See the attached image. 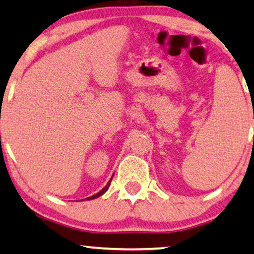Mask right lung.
<instances>
[{
	"instance_id": "1",
	"label": "right lung",
	"mask_w": 254,
	"mask_h": 254,
	"mask_svg": "<svg viewBox=\"0 0 254 254\" xmlns=\"http://www.w3.org/2000/svg\"><path fill=\"white\" fill-rule=\"evenodd\" d=\"M111 179H112V177L110 178V181H109V182H108V184H107V185H105V186H104V188H103V189H102V190L98 192V193H96V194H94V195H91V197H88V198H86V200H91V199L98 198V197H99V195H102V194H103V193H105V192H107V191H108L109 186H110Z\"/></svg>"
}]
</instances>
